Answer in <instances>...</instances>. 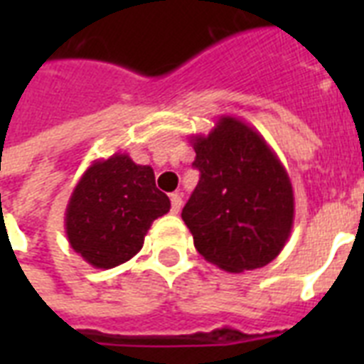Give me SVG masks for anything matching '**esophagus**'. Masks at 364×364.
Wrapping results in <instances>:
<instances>
[{
	"label": "esophagus",
	"instance_id": "34e87169",
	"mask_svg": "<svg viewBox=\"0 0 364 364\" xmlns=\"http://www.w3.org/2000/svg\"><path fill=\"white\" fill-rule=\"evenodd\" d=\"M170 200H171V211H173V213H179V210H181V205H183L181 196H179L177 193H173L170 196Z\"/></svg>",
	"mask_w": 364,
	"mask_h": 364
}]
</instances>
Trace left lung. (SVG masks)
Here are the masks:
<instances>
[{
    "label": "left lung",
    "mask_w": 364,
    "mask_h": 364,
    "mask_svg": "<svg viewBox=\"0 0 364 364\" xmlns=\"http://www.w3.org/2000/svg\"><path fill=\"white\" fill-rule=\"evenodd\" d=\"M191 143L200 181L181 217L196 251L230 274L272 262L294 221L293 185L282 160L253 126L230 115Z\"/></svg>",
    "instance_id": "left-lung-1"
}]
</instances>
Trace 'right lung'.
<instances>
[{
    "label": "right lung",
    "instance_id": "add662e5",
    "mask_svg": "<svg viewBox=\"0 0 364 364\" xmlns=\"http://www.w3.org/2000/svg\"><path fill=\"white\" fill-rule=\"evenodd\" d=\"M170 211V198L154 185L151 166L126 153L94 160L77 181L65 208L71 249L94 268H115L143 247L154 219Z\"/></svg>",
    "mask_w": 364,
    "mask_h": 364
}]
</instances>
